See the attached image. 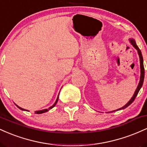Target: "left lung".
Masks as SVG:
<instances>
[{"label": "left lung", "instance_id": "obj_1", "mask_svg": "<svg viewBox=\"0 0 147 147\" xmlns=\"http://www.w3.org/2000/svg\"><path fill=\"white\" fill-rule=\"evenodd\" d=\"M130 42H131V44L133 45V46L136 49V50H138V55H139V57H140V82L139 84H138V86L137 87V88H136V91H135L134 92V95H133V97H131V99H130V101L129 102L127 103V104H126L125 106H124L123 107L120 108V109H117V110L116 111H118V110H122V109H126V107H128L130 104H131L133 102V101L135 100V99H136V96L138 95V92H139L140 90V88L142 86V84H143V82H144V64H143V57H142V52H141V50H140L139 48H138V46L137 45H136V41H135L133 38H131V39H129ZM114 111H113L112 112H114Z\"/></svg>", "mask_w": 147, "mask_h": 147}]
</instances>
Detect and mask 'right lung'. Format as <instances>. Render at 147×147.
<instances>
[{
    "label": "right lung",
    "mask_w": 147,
    "mask_h": 147,
    "mask_svg": "<svg viewBox=\"0 0 147 147\" xmlns=\"http://www.w3.org/2000/svg\"><path fill=\"white\" fill-rule=\"evenodd\" d=\"M58 99H59V95H58V97H57V99L56 102H55V104H54L53 105H52V106H50V107L49 108V109H44V110H41V111H35V113H36V114H41V113H45V112H47V111H48L49 110H50V109H52V108H53L54 106H55V105H56V104L57 103V102H58ZM16 106H17V107L18 108V109H21V110H22V111H28V110H25V109H22V108L20 107V106H17V105H16Z\"/></svg>",
    "instance_id": "add662e5"
}]
</instances>
